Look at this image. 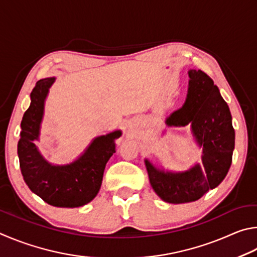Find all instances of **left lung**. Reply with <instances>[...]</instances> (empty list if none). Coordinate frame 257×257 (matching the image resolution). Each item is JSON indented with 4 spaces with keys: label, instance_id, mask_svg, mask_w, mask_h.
I'll use <instances>...</instances> for the list:
<instances>
[{
    "label": "left lung",
    "instance_id": "1",
    "mask_svg": "<svg viewBox=\"0 0 257 257\" xmlns=\"http://www.w3.org/2000/svg\"><path fill=\"white\" fill-rule=\"evenodd\" d=\"M188 76L186 101L166 119V124L186 126L191 123L195 142L203 148L202 165L173 173L145 160L154 191L161 200L173 204L196 201L217 187L230 168L235 148L230 110L213 80L201 70H190Z\"/></svg>",
    "mask_w": 257,
    "mask_h": 257
}]
</instances>
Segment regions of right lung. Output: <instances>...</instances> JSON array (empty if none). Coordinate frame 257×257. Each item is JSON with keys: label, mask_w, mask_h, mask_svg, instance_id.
<instances>
[{"label": "right lung", "mask_w": 257, "mask_h": 257, "mask_svg": "<svg viewBox=\"0 0 257 257\" xmlns=\"http://www.w3.org/2000/svg\"><path fill=\"white\" fill-rule=\"evenodd\" d=\"M55 78L39 80L30 93V106L21 120L18 142L21 174L36 195L57 208H78L92 201L100 190L107 161L115 154L119 130L94 138L78 159L67 165H53L40 155L39 140L45 100Z\"/></svg>", "instance_id": "add662e5"}]
</instances>
